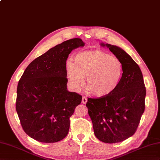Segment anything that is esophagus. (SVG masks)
I'll return each mask as SVG.
<instances>
[{
    "label": "esophagus",
    "mask_w": 160,
    "mask_h": 160,
    "mask_svg": "<svg viewBox=\"0 0 160 160\" xmlns=\"http://www.w3.org/2000/svg\"><path fill=\"white\" fill-rule=\"evenodd\" d=\"M87 101H88V98H86V97L85 96H83V98H82V101H81V102H82L83 104H86V102H87Z\"/></svg>",
    "instance_id": "34e87169"
}]
</instances>
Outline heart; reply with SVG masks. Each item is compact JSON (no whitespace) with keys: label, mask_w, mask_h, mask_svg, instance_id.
<instances>
[{"label":"heart","mask_w":160,"mask_h":160,"mask_svg":"<svg viewBox=\"0 0 160 160\" xmlns=\"http://www.w3.org/2000/svg\"><path fill=\"white\" fill-rule=\"evenodd\" d=\"M66 71L70 85L75 91L83 86L86 79L88 92L97 97L113 92L122 79V63L119 58L101 50H91L77 54L75 62L69 58Z\"/></svg>","instance_id":"obj_1"}]
</instances>
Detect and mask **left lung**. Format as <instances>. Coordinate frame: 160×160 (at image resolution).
Instances as JSON below:
<instances>
[{
    "instance_id": "obj_1",
    "label": "left lung",
    "mask_w": 160,
    "mask_h": 160,
    "mask_svg": "<svg viewBox=\"0 0 160 160\" xmlns=\"http://www.w3.org/2000/svg\"><path fill=\"white\" fill-rule=\"evenodd\" d=\"M122 63V79L115 90L88 98L86 107L96 137L105 143L123 141L133 135L145 111L146 89L138 65L119 47L101 42Z\"/></svg>"
}]
</instances>
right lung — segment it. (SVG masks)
Instances as JSON below:
<instances>
[{"mask_svg":"<svg viewBox=\"0 0 160 160\" xmlns=\"http://www.w3.org/2000/svg\"><path fill=\"white\" fill-rule=\"evenodd\" d=\"M79 38L49 49L27 67L17 88L16 111L23 130L41 142H56L68 133L70 118L82 96L67 89L66 62Z\"/></svg>","mask_w":160,"mask_h":160,"instance_id":"right-lung-1","label":"right lung"}]
</instances>
